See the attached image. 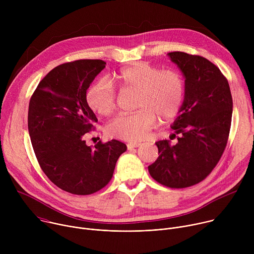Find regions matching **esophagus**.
Returning <instances> with one entry per match:
<instances>
[{
    "label": "esophagus",
    "mask_w": 254,
    "mask_h": 254,
    "mask_svg": "<svg viewBox=\"0 0 254 254\" xmlns=\"http://www.w3.org/2000/svg\"><path fill=\"white\" fill-rule=\"evenodd\" d=\"M140 146V142H129L127 143V149H133V148H138Z\"/></svg>",
    "instance_id": "obj_1"
}]
</instances>
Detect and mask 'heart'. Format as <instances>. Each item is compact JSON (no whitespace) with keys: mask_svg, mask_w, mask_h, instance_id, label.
I'll use <instances>...</instances> for the list:
<instances>
[{"mask_svg":"<svg viewBox=\"0 0 254 254\" xmlns=\"http://www.w3.org/2000/svg\"><path fill=\"white\" fill-rule=\"evenodd\" d=\"M113 81L122 90H136L135 107L131 114L117 116L106 126L107 133L127 141H139L157 124L174 119L184 101L185 81L177 70H162L148 62H138L120 70ZM86 101L93 112L107 116L114 112L117 94L105 78L93 82L86 92Z\"/></svg>","mask_w":254,"mask_h":254,"instance_id":"heart-1","label":"heart"}]
</instances>
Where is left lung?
Instances as JSON below:
<instances>
[{
	"label": "left lung",
	"mask_w": 254,
	"mask_h": 254,
	"mask_svg": "<svg viewBox=\"0 0 254 254\" xmlns=\"http://www.w3.org/2000/svg\"><path fill=\"white\" fill-rule=\"evenodd\" d=\"M185 78L184 101L171 126L180 134L175 146L156 142L159 158L151 176L170 188H186L204 180L219 162L227 143L232 96L227 79L208 59L184 52L168 53Z\"/></svg>",
	"instance_id": "left-lung-1"
}]
</instances>
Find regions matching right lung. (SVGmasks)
<instances>
[{"label":"right lung","instance_id":"1","mask_svg":"<svg viewBox=\"0 0 254 254\" xmlns=\"http://www.w3.org/2000/svg\"><path fill=\"white\" fill-rule=\"evenodd\" d=\"M102 60L61 64L40 81L28 111V129L38 163L60 189L89 195L107 185L127 146L117 139L86 146L83 135L97 119L86 91L105 67Z\"/></svg>","mask_w":254,"mask_h":254}]
</instances>
